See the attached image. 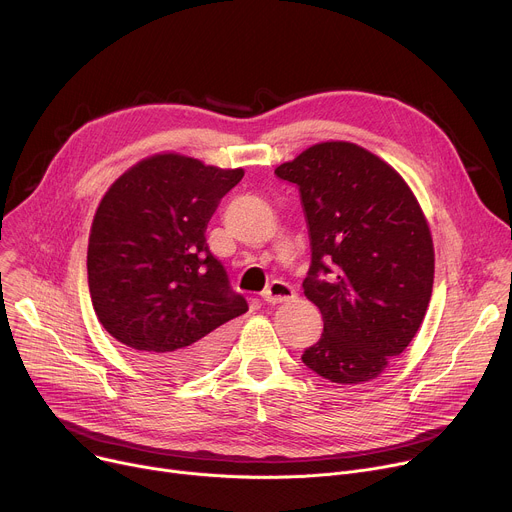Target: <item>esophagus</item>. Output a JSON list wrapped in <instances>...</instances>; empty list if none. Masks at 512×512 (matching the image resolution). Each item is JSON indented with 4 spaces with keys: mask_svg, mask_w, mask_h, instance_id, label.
Returning a JSON list of instances; mask_svg holds the SVG:
<instances>
[{
    "mask_svg": "<svg viewBox=\"0 0 512 512\" xmlns=\"http://www.w3.org/2000/svg\"><path fill=\"white\" fill-rule=\"evenodd\" d=\"M294 296H296L294 287L283 283V281H273V283L263 291V302L275 306V304H283V302L294 300Z\"/></svg>",
    "mask_w": 512,
    "mask_h": 512,
    "instance_id": "obj_1",
    "label": "esophagus"
}]
</instances>
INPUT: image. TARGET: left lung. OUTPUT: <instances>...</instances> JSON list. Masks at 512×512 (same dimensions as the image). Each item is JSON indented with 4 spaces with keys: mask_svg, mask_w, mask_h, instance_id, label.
Segmentation results:
<instances>
[{
    "mask_svg": "<svg viewBox=\"0 0 512 512\" xmlns=\"http://www.w3.org/2000/svg\"><path fill=\"white\" fill-rule=\"evenodd\" d=\"M300 188L312 265L304 294L324 332L302 360L316 375L377 379L417 334L433 287L427 218L395 168L350 141H322L275 168Z\"/></svg>",
    "mask_w": 512,
    "mask_h": 512,
    "instance_id": "left-lung-1",
    "label": "left lung"
}]
</instances>
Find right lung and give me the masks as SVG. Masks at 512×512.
Listing matches in <instances>:
<instances>
[{"label": "right lung", "mask_w": 512, "mask_h": 512, "mask_svg": "<svg viewBox=\"0 0 512 512\" xmlns=\"http://www.w3.org/2000/svg\"><path fill=\"white\" fill-rule=\"evenodd\" d=\"M245 176L166 152L125 170L101 198L87 273L103 328L162 377L221 360L229 322L249 310L206 245L221 198Z\"/></svg>", "instance_id": "add662e5"}]
</instances>
